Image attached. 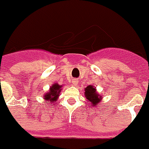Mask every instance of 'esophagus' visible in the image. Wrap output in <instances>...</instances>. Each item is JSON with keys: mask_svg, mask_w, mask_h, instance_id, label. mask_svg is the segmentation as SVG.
I'll return each mask as SVG.
<instances>
[{"mask_svg": "<svg viewBox=\"0 0 149 149\" xmlns=\"http://www.w3.org/2000/svg\"><path fill=\"white\" fill-rule=\"evenodd\" d=\"M77 83H78V79H74L72 80V84H73V85L76 86Z\"/></svg>", "mask_w": 149, "mask_h": 149, "instance_id": "34e87169", "label": "esophagus"}]
</instances>
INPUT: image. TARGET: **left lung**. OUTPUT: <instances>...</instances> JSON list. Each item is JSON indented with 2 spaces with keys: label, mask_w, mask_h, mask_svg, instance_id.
<instances>
[{
  "label": "left lung",
  "mask_w": 149,
  "mask_h": 149,
  "mask_svg": "<svg viewBox=\"0 0 149 149\" xmlns=\"http://www.w3.org/2000/svg\"><path fill=\"white\" fill-rule=\"evenodd\" d=\"M85 95H86V99L88 100V102L91 103L93 106H96L97 103L100 102V95H98L96 92L95 88H94L91 85L87 86L85 89Z\"/></svg>",
  "instance_id": "8db88e82"
}]
</instances>
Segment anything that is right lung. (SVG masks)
Returning <instances> with one entry per match:
<instances>
[{"label":"right lung","mask_w":149,"mask_h":149,"mask_svg":"<svg viewBox=\"0 0 149 149\" xmlns=\"http://www.w3.org/2000/svg\"><path fill=\"white\" fill-rule=\"evenodd\" d=\"M61 91V86L58 84H54L51 88L49 89V91L45 95V100L47 101L51 102V103H54L57 100L58 97L59 96V93Z\"/></svg>","instance_id":"1"}]
</instances>
